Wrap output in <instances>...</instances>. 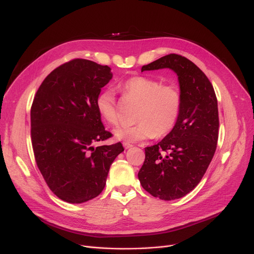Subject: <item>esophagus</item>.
I'll return each mask as SVG.
<instances>
[{
    "instance_id": "34e87169",
    "label": "esophagus",
    "mask_w": 254,
    "mask_h": 254,
    "mask_svg": "<svg viewBox=\"0 0 254 254\" xmlns=\"http://www.w3.org/2000/svg\"><path fill=\"white\" fill-rule=\"evenodd\" d=\"M123 145H124V147H125L126 149H128V148L132 147V145H131V144H129V143H127V142H124V143H123Z\"/></svg>"
}]
</instances>
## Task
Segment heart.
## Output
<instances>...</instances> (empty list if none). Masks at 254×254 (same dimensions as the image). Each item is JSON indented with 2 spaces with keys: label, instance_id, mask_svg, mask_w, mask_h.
Instances as JSON below:
<instances>
[{
  "label": "heart",
  "instance_id": "heart-1",
  "mask_svg": "<svg viewBox=\"0 0 254 254\" xmlns=\"http://www.w3.org/2000/svg\"><path fill=\"white\" fill-rule=\"evenodd\" d=\"M119 88L128 98L140 102L132 126H119L113 134L117 140L138 142L155 135L165 136L178 122L182 108V95L175 85L163 83L147 76H134L120 83ZM96 107L101 117L110 125L118 120L115 92L108 87L96 99Z\"/></svg>",
  "mask_w": 254,
  "mask_h": 254
}]
</instances>
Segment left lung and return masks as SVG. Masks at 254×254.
Here are the masks:
<instances>
[{
  "mask_svg": "<svg viewBox=\"0 0 254 254\" xmlns=\"http://www.w3.org/2000/svg\"><path fill=\"white\" fill-rule=\"evenodd\" d=\"M159 69L177 74L182 108L169 134L145 148L138 177L151 195L172 201L190 192L212 161L218 140V107L209 79L191 61L171 53L143 65L141 72Z\"/></svg>",
  "mask_w": 254,
  "mask_h": 254,
  "instance_id": "8db88e82",
  "label": "left lung"
}]
</instances>
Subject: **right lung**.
Here are the masks:
<instances>
[{
    "instance_id": "add662e5",
    "label": "right lung",
    "mask_w": 254,
    "mask_h": 254,
    "mask_svg": "<svg viewBox=\"0 0 254 254\" xmlns=\"http://www.w3.org/2000/svg\"><path fill=\"white\" fill-rule=\"evenodd\" d=\"M111 69L76 59L53 70L40 85L31 108V137L37 166L50 190L64 202L98 196L122 143L93 147L111 137L96 99L112 79Z\"/></svg>"
}]
</instances>
